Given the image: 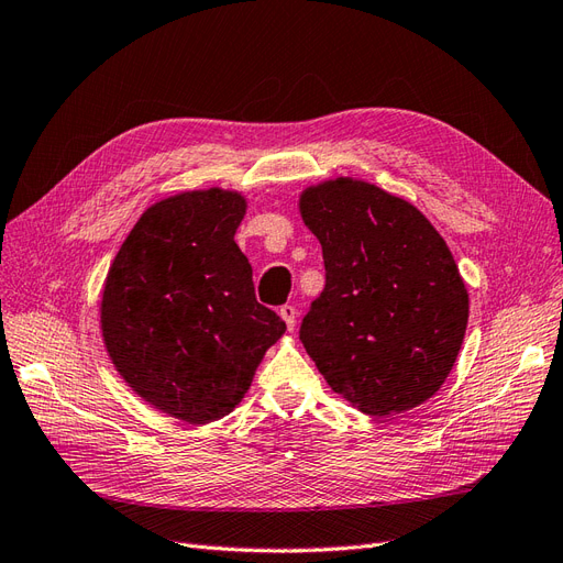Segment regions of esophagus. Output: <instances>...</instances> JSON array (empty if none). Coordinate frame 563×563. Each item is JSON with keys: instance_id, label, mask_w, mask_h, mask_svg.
<instances>
[{"instance_id": "1", "label": "esophagus", "mask_w": 563, "mask_h": 563, "mask_svg": "<svg viewBox=\"0 0 563 563\" xmlns=\"http://www.w3.org/2000/svg\"><path fill=\"white\" fill-rule=\"evenodd\" d=\"M279 317L286 321V327H288V331H294V327H296V317H298V310L294 308V305H282L279 308Z\"/></svg>"}]
</instances>
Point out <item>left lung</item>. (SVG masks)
Segmentation results:
<instances>
[{"mask_svg":"<svg viewBox=\"0 0 563 563\" xmlns=\"http://www.w3.org/2000/svg\"><path fill=\"white\" fill-rule=\"evenodd\" d=\"M327 286L300 340L333 391L368 416L428 401L463 345L470 298L453 255L413 203L354 178L300 195Z\"/></svg>","mask_w":563,"mask_h":563,"instance_id":"obj_1","label":"left lung"}]
</instances>
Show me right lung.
Here are the masks:
<instances>
[{"label":"right lung","instance_id":"obj_1","mask_svg":"<svg viewBox=\"0 0 563 563\" xmlns=\"http://www.w3.org/2000/svg\"><path fill=\"white\" fill-rule=\"evenodd\" d=\"M240 192L192 190L150 207L117 251L100 300L114 368L135 395L190 424L228 416L286 323L255 300L234 244Z\"/></svg>","mask_w":563,"mask_h":563}]
</instances>
